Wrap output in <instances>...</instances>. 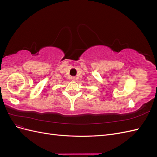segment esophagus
I'll use <instances>...</instances> for the list:
<instances>
[{
  "label": "esophagus",
  "mask_w": 157,
  "mask_h": 157,
  "mask_svg": "<svg viewBox=\"0 0 157 157\" xmlns=\"http://www.w3.org/2000/svg\"><path fill=\"white\" fill-rule=\"evenodd\" d=\"M71 80H74V81H75V80H77V78H76L75 77H71Z\"/></svg>",
  "instance_id": "1"
}]
</instances>
